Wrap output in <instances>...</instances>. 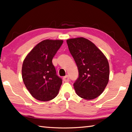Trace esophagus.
Masks as SVG:
<instances>
[{"mask_svg":"<svg viewBox=\"0 0 132 132\" xmlns=\"http://www.w3.org/2000/svg\"><path fill=\"white\" fill-rule=\"evenodd\" d=\"M63 81H65V82H68V81H69V76L68 75H66L65 76H64L63 77Z\"/></svg>","mask_w":132,"mask_h":132,"instance_id":"34e87169","label":"esophagus"}]
</instances>
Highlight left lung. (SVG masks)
Returning <instances> with one entry per match:
<instances>
[{"label":"left lung","instance_id":"obj_1","mask_svg":"<svg viewBox=\"0 0 132 132\" xmlns=\"http://www.w3.org/2000/svg\"><path fill=\"white\" fill-rule=\"evenodd\" d=\"M79 70L73 84L77 95L86 100L96 98L103 93L109 81V65L103 53L84 37L66 40Z\"/></svg>","mask_w":132,"mask_h":132}]
</instances>
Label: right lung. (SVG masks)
<instances>
[{
  "instance_id": "right-lung-1",
  "label": "right lung",
  "mask_w": 132,
  "mask_h": 132,
  "mask_svg": "<svg viewBox=\"0 0 132 132\" xmlns=\"http://www.w3.org/2000/svg\"><path fill=\"white\" fill-rule=\"evenodd\" d=\"M62 43V40H43L34 47L23 61V82L37 100L49 101L59 93L62 80L56 75L52 60Z\"/></svg>"
}]
</instances>
